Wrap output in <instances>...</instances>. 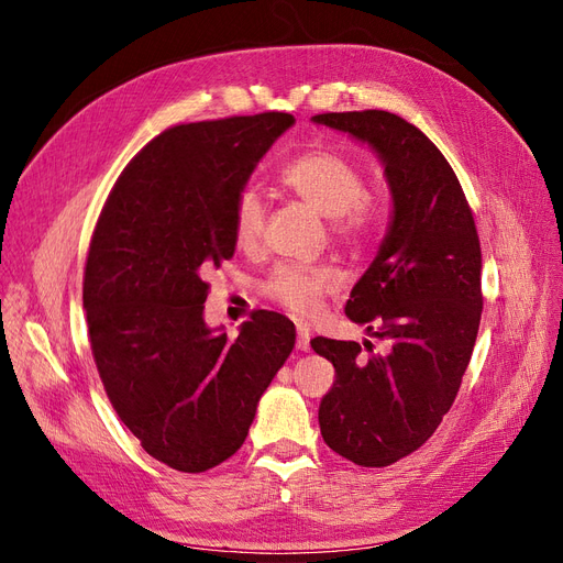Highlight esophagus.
Listing matches in <instances>:
<instances>
[{
  "instance_id": "esophagus-1",
  "label": "esophagus",
  "mask_w": 563,
  "mask_h": 563,
  "mask_svg": "<svg viewBox=\"0 0 563 563\" xmlns=\"http://www.w3.org/2000/svg\"><path fill=\"white\" fill-rule=\"evenodd\" d=\"M296 347L298 350H310V338H312V331L308 323H298L296 327Z\"/></svg>"
}]
</instances>
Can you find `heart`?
Wrapping results in <instances>:
<instances>
[{
    "instance_id": "heart-1",
    "label": "heart",
    "mask_w": 563,
    "mask_h": 563,
    "mask_svg": "<svg viewBox=\"0 0 563 563\" xmlns=\"http://www.w3.org/2000/svg\"><path fill=\"white\" fill-rule=\"evenodd\" d=\"M279 180L288 192L317 213L331 218L333 240L350 249H362L378 223V201L366 190L362 168L333 147H312L284 164ZM265 228V203L253 187H244L232 207L234 244L251 251ZM340 286L338 272L323 265H277L263 279L267 300L288 312L308 317L319 310L323 296Z\"/></svg>"
}]
</instances>
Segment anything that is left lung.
Instances as JSON below:
<instances>
[{
  "mask_svg": "<svg viewBox=\"0 0 563 563\" xmlns=\"http://www.w3.org/2000/svg\"><path fill=\"white\" fill-rule=\"evenodd\" d=\"M314 122L376 150L395 201L376 261L345 305L387 352L371 340L310 343L335 368L319 404L323 441L354 465L387 467L434 434L463 383L484 308L479 234L451 164L418 126L385 110Z\"/></svg>",
  "mask_w": 563,
  "mask_h": 563,
  "instance_id": "left-lung-1",
  "label": "left lung"
}]
</instances>
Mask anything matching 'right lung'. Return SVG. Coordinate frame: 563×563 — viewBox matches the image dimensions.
<instances>
[{"mask_svg": "<svg viewBox=\"0 0 563 563\" xmlns=\"http://www.w3.org/2000/svg\"><path fill=\"white\" fill-rule=\"evenodd\" d=\"M288 112L178 124L135 155L103 203L84 310L106 395L141 446L178 472L240 451L296 327L258 310L236 338L203 323L207 275L232 258L234 199Z\"/></svg>", "mask_w": 563, "mask_h": 563, "instance_id": "1", "label": "right lung"}]
</instances>
